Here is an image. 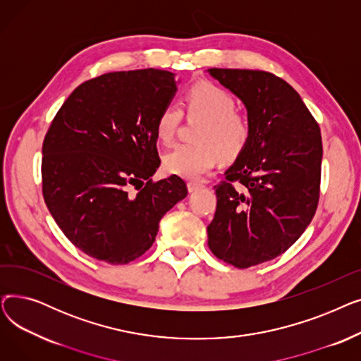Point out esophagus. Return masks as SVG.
Returning <instances> with one entry per match:
<instances>
[{
	"mask_svg": "<svg viewBox=\"0 0 361 361\" xmlns=\"http://www.w3.org/2000/svg\"><path fill=\"white\" fill-rule=\"evenodd\" d=\"M200 187H203V184H202V183H197V181H188V183H187V188H188V192H190V193L199 190Z\"/></svg>",
	"mask_w": 361,
	"mask_h": 361,
	"instance_id": "34e87169",
	"label": "esophagus"
}]
</instances>
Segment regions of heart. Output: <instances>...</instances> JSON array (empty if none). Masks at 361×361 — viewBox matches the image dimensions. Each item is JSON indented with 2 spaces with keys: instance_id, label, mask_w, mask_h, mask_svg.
Listing matches in <instances>:
<instances>
[{
  "instance_id": "heart-1",
  "label": "heart",
  "mask_w": 361,
  "mask_h": 361,
  "mask_svg": "<svg viewBox=\"0 0 361 361\" xmlns=\"http://www.w3.org/2000/svg\"><path fill=\"white\" fill-rule=\"evenodd\" d=\"M188 118L203 120L196 133L195 145H178L164 157L166 173L199 178L211 169L219 155L222 159H235L249 146L253 127L247 116L237 111L233 94L211 82H197L188 87L184 99ZM183 120V111L176 104L165 105L157 118L158 139L169 145L174 140Z\"/></svg>"
}]
</instances>
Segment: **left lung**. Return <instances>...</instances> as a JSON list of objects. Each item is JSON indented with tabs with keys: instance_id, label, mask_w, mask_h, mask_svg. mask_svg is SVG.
<instances>
[{
	"instance_id": "obj_1",
	"label": "left lung",
	"mask_w": 361,
	"mask_h": 361,
	"mask_svg": "<svg viewBox=\"0 0 361 361\" xmlns=\"http://www.w3.org/2000/svg\"><path fill=\"white\" fill-rule=\"evenodd\" d=\"M249 111V146L215 185L207 245L238 269L287 252L313 219L320 196L322 136L291 85L262 70L209 68Z\"/></svg>"
}]
</instances>
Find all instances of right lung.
<instances>
[{"label": "right lung", "instance_id": "obj_1", "mask_svg": "<svg viewBox=\"0 0 361 361\" xmlns=\"http://www.w3.org/2000/svg\"><path fill=\"white\" fill-rule=\"evenodd\" d=\"M176 89L166 70L105 73L75 87L54 117L42 145V195L87 256L111 264L139 259L161 218L187 196L178 176L152 180L161 164L157 118Z\"/></svg>", "mask_w": 361, "mask_h": 361}]
</instances>
